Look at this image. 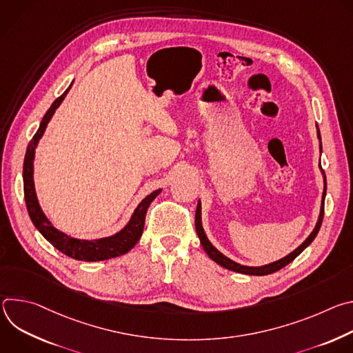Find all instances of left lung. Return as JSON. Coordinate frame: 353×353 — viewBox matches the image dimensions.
Segmentation results:
<instances>
[{"mask_svg": "<svg viewBox=\"0 0 353 353\" xmlns=\"http://www.w3.org/2000/svg\"><path fill=\"white\" fill-rule=\"evenodd\" d=\"M317 127V137L320 139V152H323V148H321V135H320V130H319V125L316 124ZM320 170H321V174H323V181H324V190H323V196H321V207H320V215H319V219H317V223L313 229V232L307 236V239L301 243L297 248H294L292 253H289L288 256H285L283 259L281 260H276L274 263H270V264H265V265H260V267H250V265H243V264H239L233 260H230L229 257H226L225 254H222L221 251L210 241V239L207 237L205 234V230L203 228V219H201V201L198 199V204H196V211H195V230H196V234H198V239L201 241V244H203V248L205 250V253L208 254V257L211 260H214L216 264H219L221 267L226 268V270H230V271H234V272H239V274H245V275H268V274H272V272H276L279 271L281 268H283L285 265H288L289 263H292L301 251H303L306 247H309L312 244V241L316 239L320 228H321V223H323V218H324V199H325V194H327V179H325V173L324 170L321 169V165H320Z\"/></svg>", "mask_w": 353, "mask_h": 353, "instance_id": "obj_1", "label": "left lung"}]
</instances>
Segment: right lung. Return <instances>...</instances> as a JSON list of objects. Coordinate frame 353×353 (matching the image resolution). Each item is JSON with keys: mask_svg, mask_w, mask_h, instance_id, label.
Returning <instances> with one entry per match:
<instances>
[{"mask_svg": "<svg viewBox=\"0 0 353 353\" xmlns=\"http://www.w3.org/2000/svg\"><path fill=\"white\" fill-rule=\"evenodd\" d=\"M70 88H71V85H70ZM70 88L59 99L54 100L52 106H50V109L47 110V113L43 117V120L40 121L37 132L34 134V137L32 138V141L28 145L25 161H23L25 203H26V208H28L29 216H30L34 228L41 233V236L50 244H53L57 250L61 251V253H64L65 256H68L71 259L79 260V261H88V263L103 261V260L120 257V256L128 253V251L138 243V240L141 239L142 232H143L146 211H148L150 203H152V201L162 192V188H158L154 192L146 195L138 204L135 211L132 212L127 225L121 230H119L117 233H114L112 236L102 237V239H93V240L77 239V237H71L70 234H67L53 226V223L48 221V218L44 215V212L39 204V199H37L36 190H34V180H33V173H34L33 163H34V154H36L37 143L47 128V124L54 116L59 106L63 103V100L65 99Z\"/></svg>", "mask_w": 353, "mask_h": 353, "instance_id": "1", "label": "right lung"}]
</instances>
